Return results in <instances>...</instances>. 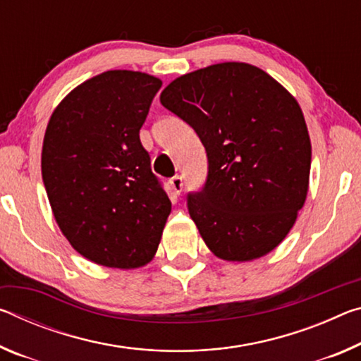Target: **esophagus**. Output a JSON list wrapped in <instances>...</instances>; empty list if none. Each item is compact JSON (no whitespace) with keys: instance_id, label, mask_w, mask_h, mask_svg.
<instances>
[{"instance_id":"obj_1","label":"esophagus","mask_w":361,"mask_h":361,"mask_svg":"<svg viewBox=\"0 0 361 361\" xmlns=\"http://www.w3.org/2000/svg\"><path fill=\"white\" fill-rule=\"evenodd\" d=\"M170 186H171V190H173L175 194H180L181 190H183V178H181V176L175 175L173 178L170 180Z\"/></svg>"}]
</instances>
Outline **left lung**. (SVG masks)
<instances>
[{
  "instance_id": "obj_1",
  "label": "left lung",
  "mask_w": 361,
  "mask_h": 361,
  "mask_svg": "<svg viewBox=\"0 0 361 361\" xmlns=\"http://www.w3.org/2000/svg\"><path fill=\"white\" fill-rule=\"evenodd\" d=\"M160 102L207 152L202 190L186 199L207 247L230 262L271 252L308 191L312 146L297 101L262 68L223 62L173 80Z\"/></svg>"
}]
</instances>
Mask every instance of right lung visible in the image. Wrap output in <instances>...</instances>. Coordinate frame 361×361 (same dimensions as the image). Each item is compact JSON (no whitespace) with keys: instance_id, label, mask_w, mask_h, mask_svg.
I'll return each instance as SVG.
<instances>
[{"instance_id":"right-lung-1","label":"right lung","mask_w":361,"mask_h":361,"mask_svg":"<svg viewBox=\"0 0 361 361\" xmlns=\"http://www.w3.org/2000/svg\"><path fill=\"white\" fill-rule=\"evenodd\" d=\"M160 87L147 73L109 71L67 94L49 118L42 175L51 209L72 247L98 265H146L170 215L140 140Z\"/></svg>"}]
</instances>
